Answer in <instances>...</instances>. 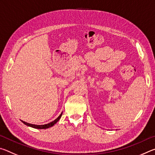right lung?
Returning a JSON list of instances; mask_svg holds the SVG:
<instances>
[{
    "instance_id": "obj_1",
    "label": "right lung",
    "mask_w": 155,
    "mask_h": 155,
    "mask_svg": "<svg viewBox=\"0 0 155 155\" xmlns=\"http://www.w3.org/2000/svg\"><path fill=\"white\" fill-rule=\"evenodd\" d=\"M61 115H62V113H61V114H60L59 116L57 117L56 120H54V121L50 122V123H48V124H44V125H35V124H29V123L25 122L24 121H22V120H21V121H22L23 123H24L25 125L28 126V127H33L34 128H38V129H46V128H48L51 127L54 124H56V123L59 121V119L61 118Z\"/></svg>"
}]
</instances>
